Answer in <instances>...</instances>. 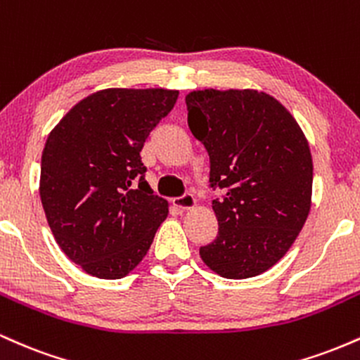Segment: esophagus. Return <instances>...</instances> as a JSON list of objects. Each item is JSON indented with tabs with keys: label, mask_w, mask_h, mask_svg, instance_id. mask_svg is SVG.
I'll return each instance as SVG.
<instances>
[{
	"label": "esophagus",
	"mask_w": 360,
	"mask_h": 360,
	"mask_svg": "<svg viewBox=\"0 0 360 360\" xmlns=\"http://www.w3.org/2000/svg\"><path fill=\"white\" fill-rule=\"evenodd\" d=\"M172 205L179 210H189L196 205V200H194V196L191 193H184L183 196L174 198V200H172Z\"/></svg>",
	"instance_id": "esophagus-1"
}]
</instances>
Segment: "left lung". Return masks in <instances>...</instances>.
Instances as JSON below:
<instances>
[{
  "instance_id": "1",
  "label": "left lung",
  "mask_w": 360,
  "mask_h": 360,
  "mask_svg": "<svg viewBox=\"0 0 360 360\" xmlns=\"http://www.w3.org/2000/svg\"><path fill=\"white\" fill-rule=\"evenodd\" d=\"M188 127L210 155L218 235L200 255L229 279L262 274L289 250L311 206L313 162L296 120L254 89L186 96Z\"/></svg>"
}]
</instances>
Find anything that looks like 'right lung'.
Listing matches in <instances>:
<instances>
[{
  "mask_svg": "<svg viewBox=\"0 0 360 360\" xmlns=\"http://www.w3.org/2000/svg\"><path fill=\"white\" fill-rule=\"evenodd\" d=\"M177 94L98 91L49 135L40 166L45 217L64 254L91 276H127L166 220L167 201L152 193L140 152Z\"/></svg>",
  "mask_w": 360,
  "mask_h": 360,
  "instance_id": "right-lung-1",
  "label": "right lung"
}]
</instances>
